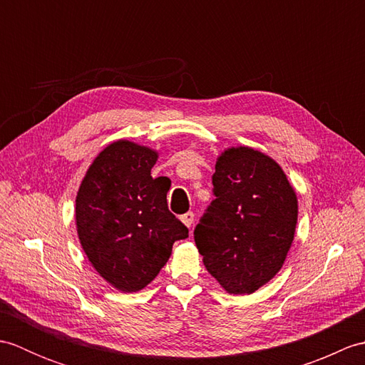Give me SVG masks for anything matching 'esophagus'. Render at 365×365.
<instances>
[{
  "mask_svg": "<svg viewBox=\"0 0 365 365\" xmlns=\"http://www.w3.org/2000/svg\"><path fill=\"white\" fill-rule=\"evenodd\" d=\"M180 220H182V222L185 224V226H187V227H191V224L195 222V213H192V212L185 213V215H182V216H180Z\"/></svg>",
  "mask_w": 365,
  "mask_h": 365,
  "instance_id": "34e87169",
  "label": "esophagus"
}]
</instances>
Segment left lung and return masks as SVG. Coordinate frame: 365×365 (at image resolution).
Wrapping results in <instances>:
<instances>
[{
    "instance_id": "8db88e82",
    "label": "left lung",
    "mask_w": 365,
    "mask_h": 365,
    "mask_svg": "<svg viewBox=\"0 0 365 365\" xmlns=\"http://www.w3.org/2000/svg\"><path fill=\"white\" fill-rule=\"evenodd\" d=\"M216 199L195 230L202 262L224 290L251 294L289 254L298 221L297 191L279 163L247 145L216 158Z\"/></svg>"
}]
</instances>
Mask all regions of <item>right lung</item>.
Instances as JSON below:
<instances>
[{"instance_id": "right-lung-1", "label": "right lung", "mask_w": 365, "mask_h": 365, "mask_svg": "<svg viewBox=\"0 0 365 365\" xmlns=\"http://www.w3.org/2000/svg\"><path fill=\"white\" fill-rule=\"evenodd\" d=\"M158 150L128 139L91 163L75 199L76 234L91 265L115 290H143L188 229L168 210L169 187L150 175Z\"/></svg>"}]
</instances>
